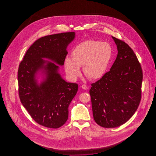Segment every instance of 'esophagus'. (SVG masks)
I'll use <instances>...</instances> for the list:
<instances>
[{
	"instance_id": "obj_1",
	"label": "esophagus",
	"mask_w": 156,
	"mask_h": 156,
	"mask_svg": "<svg viewBox=\"0 0 156 156\" xmlns=\"http://www.w3.org/2000/svg\"><path fill=\"white\" fill-rule=\"evenodd\" d=\"M81 88L84 90H87V89H88L87 86H86V85H84V84L81 86Z\"/></svg>"
}]
</instances>
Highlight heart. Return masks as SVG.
Segmentation results:
<instances>
[{"label": "heart", "instance_id": "1", "mask_svg": "<svg viewBox=\"0 0 156 156\" xmlns=\"http://www.w3.org/2000/svg\"><path fill=\"white\" fill-rule=\"evenodd\" d=\"M73 58L65 57L64 68L71 80H76L81 74V67L86 76L91 80L101 78L105 73L113 55L109 43L89 40L73 48Z\"/></svg>", "mask_w": 156, "mask_h": 156}]
</instances>
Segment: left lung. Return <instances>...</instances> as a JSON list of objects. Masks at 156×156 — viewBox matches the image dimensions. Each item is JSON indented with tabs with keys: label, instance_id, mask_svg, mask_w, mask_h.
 <instances>
[{
	"label": "left lung",
	"instance_id": "left-lung-1",
	"mask_svg": "<svg viewBox=\"0 0 156 156\" xmlns=\"http://www.w3.org/2000/svg\"><path fill=\"white\" fill-rule=\"evenodd\" d=\"M118 54L109 72L91 84L93 117L104 128H115L130 119L141 99L143 73L128 44L112 36Z\"/></svg>",
	"mask_w": 156,
	"mask_h": 156
}]
</instances>
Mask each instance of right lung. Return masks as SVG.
<instances>
[{
    "instance_id": "obj_1",
    "label": "right lung",
    "mask_w": 156,
    "mask_h": 156,
    "mask_svg": "<svg viewBox=\"0 0 156 156\" xmlns=\"http://www.w3.org/2000/svg\"><path fill=\"white\" fill-rule=\"evenodd\" d=\"M75 38L74 32L41 37L27 50L20 64V101L33 120L42 126L58 128L68 119L69 106L78 85L63 80L59 66H63L67 48Z\"/></svg>"
}]
</instances>
